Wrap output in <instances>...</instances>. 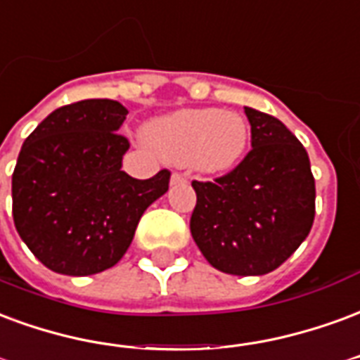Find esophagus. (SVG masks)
Wrapping results in <instances>:
<instances>
[{"instance_id":"34e87169","label":"esophagus","mask_w":360,"mask_h":360,"mask_svg":"<svg viewBox=\"0 0 360 360\" xmlns=\"http://www.w3.org/2000/svg\"><path fill=\"white\" fill-rule=\"evenodd\" d=\"M186 182V178L182 176V174H178V172H172V176H170V184L174 186V184H182Z\"/></svg>"}]
</instances>
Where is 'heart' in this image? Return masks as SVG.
<instances>
[{
  "label": "heart",
  "mask_w": 360,
  "mask_h": 360,
  "mask_svg": "<svg viewBox=\"0 0 360 360\" xmlns=\"http://www.w3.org/2000/svg\"><path fill=\"white\" fill-rule=\"evenodd\" d=\"M146 140L162 161L211 176L240 165L249 146V126L234 111L180 109L149 122Z\"/></svg>",
  "instance_id": "obj_1"
}]
</instances>
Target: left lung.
<instances>
[{
    "instance_id": "1",
    "label": "left lung",
    "mask_w": 360,
    "mask_h": 360,
    "mask_svg": "<svg viewBox=\"0 0 360 360\" xmlns=\"http://www.w3.org/2000/svg\"><path fill=\"white\" fill-rule=\"evenodd\" d=\"M251 151L230 174L191 182V238L211 266L234 276L269 274L305 241L314 220V178L301 141L266 112L243 107Z\"/></svg>"
}]
</instances>
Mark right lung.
I'll return each mask as SVG.
<instances>
[{
    "mask_svg": "<svg viewBox=\"0 0 360 360\" xmlns=\"http://www.w3.org/2000/svg\"><path fill=\"white\" fill-rule=\"evenodd\" d=\"M128 109L84 99L49 112L20 148L13 172V220L49 270L90 276L119 263L141 214L169 190L170 172L128 176L119 132Z\"/></svg>",
    "mask_w": 360,
    "mask_h": 360,
    "instance_id": "add662e5",
    "label": "right lung"
}]
</instances>
